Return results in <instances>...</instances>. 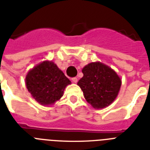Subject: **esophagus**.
Here are the masks:
<instances>
[{
    "instance_id": "esophagus-1",
    "label": "esophagus",
    "mask_w": 150,
    "mask_h": 150,
    "mask_svg": "<svg viewBox=\"0 0 150 150\" xmlns=\"http://www.w3.org/2000/svg\"><path fill=\"white\" fill-rule=\"evenodd\" d=\"M71 82H74V83H76L78 82V79L76 77H74L71 79Z\"/></svg>"
}]
</instances>
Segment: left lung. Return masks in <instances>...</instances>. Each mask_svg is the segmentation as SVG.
Wrapping results in <instances>:
<instances>
[{"label": "left lung", "instance_id": "left-lung-1", "mask_svg": "<svg viewBox=\"0 0 150 150\" xmlns=\"http://www.w3.org/2000/svg\"><path fill=\"white\" fill-rule=\"evenodd\" d=\"M83 77L78 85L85 99L97 109L109 106L116 99L121 80L113 69L100 62L90 63L82 68Z\"/></svg>", "mask_w": 150, "mask_h": 150}]
</instances>
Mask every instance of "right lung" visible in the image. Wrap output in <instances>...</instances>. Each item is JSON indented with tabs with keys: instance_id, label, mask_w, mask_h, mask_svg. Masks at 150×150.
Returning a JSON list of instances; mask_svg holds the SVG:
<instances>
[{
	"instance_id": "add662e5",
	"label": "right lung",
	"mask_w": 150,
	"mask_h": 150,
	"mask_svg": "<svg viewBox=\"0 0 150 150\" xmlns=\"http://www.w3.org/2000/svg\"><path fill=\"white\" fill-rule=\"evenodd\" d=\"M28 91L40 104L54 103L63 96L71 81L52 61H43L28 72L25 78Z\"/></svg>"
}]
</instances>
